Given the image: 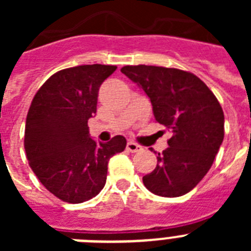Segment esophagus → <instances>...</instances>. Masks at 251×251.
Segmentation results:
<instances>
[{
    "instance_id": "obj_1",
    "label": "esophagus",
    "mask_w": 251,
    "mask_h": 251,
    "mask_svg": "<svg viewBox=\"0 0 251 251\" xmlns=\"http://www.w3.org/2000/svg\"><path fill=\"white\" fill-rule=\"evenodd\" d=\"M127 150L132 153H136V152H141L143 148H142V146L137 145V143H134V142L130 141L127 143Z\"/></svg>"
}]
</instances>
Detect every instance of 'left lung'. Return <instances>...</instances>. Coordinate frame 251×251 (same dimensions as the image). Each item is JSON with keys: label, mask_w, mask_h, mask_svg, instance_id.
I'll list each match as a JSON object with an SVG mask.
<instances>
[{"label": "left lung", "mask_w": 251, "mask_h": 251, "mask_svg": "<svg viewBox=\"0 0 251 251\" xmlns=\"http://www.w3.org/2000/svg\"><path fill=\"white\" fill-rule=\"evenodd\" d=\"M121 72L145 90L156 121L174 133L143 183L158 196L187 194L211 168L224 141L220 103L192 73L152 65H127Z\"/></svg>", "instance_id": "left-lung-1"}]
</instances>
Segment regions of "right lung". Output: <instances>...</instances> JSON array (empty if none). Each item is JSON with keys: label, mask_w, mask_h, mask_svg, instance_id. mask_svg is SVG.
<instances>
[{"label": "right lung", "mask_w": 251, "mask_h": 251, "mask_svg": "<svg viewBox=\"0 0 251 251\" xmlns=\"http://www.w3.org/2000/svg\"><path fill=\"white\" fill-rule=\"evenodd\" d=\"M115 69L93 64L60 70L37 90L28 109L24 141L28 165L46 190L65 202L97 196L105 185L109 158L127 146L123 136L98 143L88 127L99 88Z\"/></svg>", "instance_id": "right-lung-1"}]
</instances>
